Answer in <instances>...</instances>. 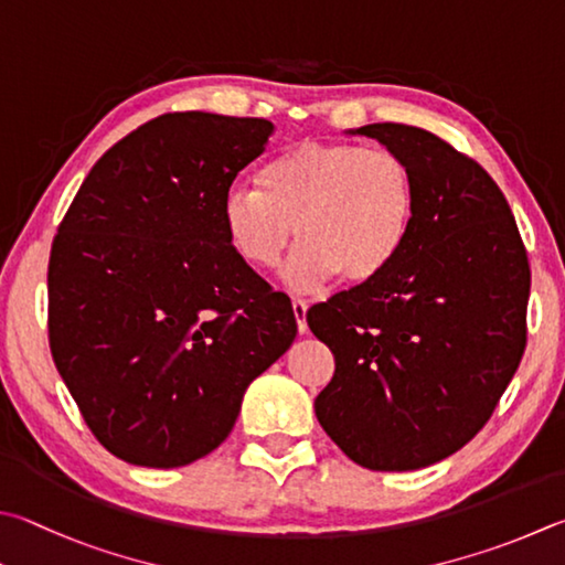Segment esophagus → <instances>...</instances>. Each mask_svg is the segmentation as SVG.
Here are the masks:
<instances>
[{"instance_id": "esophagus-1", "label": "esophagus", "mask_w": 565, "mask_h": 565, "mask_svg": "<svg viewBox=\"0 0 565 565\" xmlns=\"http://www.w3.org/2000/svg\"><path fill=\"white\" fill-rule=\"evenodd\" d=\"M291 309L296 316V326H299V333L309 331V326H306V311H309V301L306 299H294L291 301Z\"/></svg>"}]
</instances>
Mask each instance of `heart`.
I'll return each mask as SVG.
<instances>
[{
    "instance_id": "b5f03b06",
    "label": "heart",
    "mask_w": 565,
    "mask_h": 565,
    "mask_svg": "<svg viewBox=\"0 0 565 565\" xmlns=\"http://www.w3.org/2000/svg\"><path fill=\"white\" fill-rule=\"evenodd\" d=\"M230 249L254 269L284 266L294 289L371 284L397 262L417 220V178L387 148L341 140H299L259 172V188L232 184L220 204Z\"/></svg>"
}]
</instances>
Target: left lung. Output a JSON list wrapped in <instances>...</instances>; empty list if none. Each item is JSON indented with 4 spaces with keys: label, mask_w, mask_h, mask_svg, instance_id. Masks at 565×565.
Returning <instances> with one entry per match:
<instances>
[{
    "label": "left lung",
    "mask_w": 565,
    "mask_h": 565,
    "mask_svg": "<svg viewBox=\"0 0 565 565\" xmlns=\"http://www.w3.org/2000/svg\"><path fill=\"white\" fill-rule=\"evenodd\" d=\"M355 132L413 166L417 220L381 279L306 311L335 361L313 407L355 465L407 471L489 423L526 348L531 269L504 192L477 160L403 122Z\"/></svg>",
    "instance_id": "8db88e82"
}]
</instances>
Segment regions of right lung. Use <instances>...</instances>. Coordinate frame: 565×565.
<instances>
[{"label":"right lung","instance_id":"right-lung-1","mask_svg":"<svg viewBox=\"0 0 565 565\" xmlns=\"http://www.w3.org/2000/svg\"><path fill=\"white\" fill-rule=\"evenodd\" d=\"M264 118L166 113L81 184L49 259V345L86 425L138 467L217 449L249 383L296 338L289 296L230 249L222 194L264 152Z\"/></svg>","mask_w":565,"mask_h":565}]
</instances>
